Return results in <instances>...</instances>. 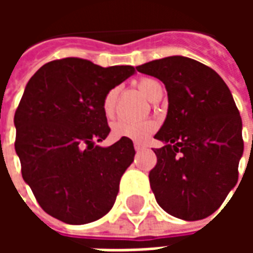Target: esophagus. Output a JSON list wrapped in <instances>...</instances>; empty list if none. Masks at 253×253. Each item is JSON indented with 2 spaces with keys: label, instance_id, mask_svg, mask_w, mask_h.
<instances>
[{
  "label": "esophagus",
  "instance_id": "34e87169",
  "mask_svg": "<svg viewBox=\"0 0 253 253\" xmlns=\"http://www.w3.org/2000/svg\"><path fill=\"white\" fill-rule=\"evenodd\" d=\"M134 148H135V150H137V152H139V150L145 149V145L141 142H134Z\"/></svg>",
  "mask_w": 253,
  "mask_h": 253
}]
</instances>
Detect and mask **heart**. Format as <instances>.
I'll return each instance as SVG.
<instances>
[{"instance_id": "obj_1", "label": "heart", "mask_w": 253, "mask_h": 253, "mask_svg": "<svg viewBox=\"0 0 253 253\" xmlns=\"http://www.w3.org/2000/svg\"><path fill=\"white\" fill-rule=\"evenodd\" d=\"M138 89L139 92L152 101L156 93L163 89V85L154 80V78H141L138 81ZM116 96L118 89H111L103 99V111L107 116H112L115 111ZM156 130V125L152 121H141V122H128V121H118L112 125V135L115 138H127L132 141H145L150 137V134Z\"/></svg>"}]
</instances>
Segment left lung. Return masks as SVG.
Returning <instances> with one entry per match:
<instances>
[{"mask_svg":"<svg viewBox=\"0 0 253 253\" xmlns=\"http://www.w3.org/2000/svg\"><path fill=\"white\" fill-rule=\"evenodd\" d=\"M163 81L168 112L154 135L157 164L149 173L161 209L180 219L211 215L239 179L243 122L228 85L212 69L173 55L137 66Z\"/></svg>","mask_w":253,"mask_h":253,"instance_id":"8db88e82","label":"left lung"}]
</instances>
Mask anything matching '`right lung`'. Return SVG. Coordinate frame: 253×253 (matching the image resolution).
I'll list each match as a JSON object with an SVG mask.
<instances>
[{"label": "right lung", "mask_w": 253, "mask_h": 253, "mask_svg": "<svg viewBox=\"0 0 253 253\" xmlns=\"http://www.w3.org/2000/svg\"><path fill=\"white\" fill-rule=\"evenodd\" d=\"M132 74V66L65 58L43 65L25 86L14 114V149L36 201L59 221L93 222L115 203L135 150L127 138L97 145L111 131L103 99Z\"/></svg>", "instance_id": "obj_1"}]
</instances>
